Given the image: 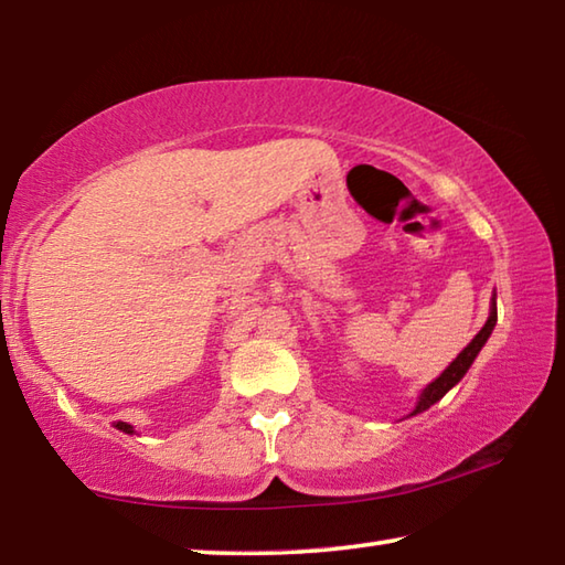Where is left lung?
Segmentation results:
<instances>
[{
	"mask_svg": "<svg viewBox=\"0 0 565 565\" xmlns=\"http://www.w3.org/2000/svg\"><path fill=\"white\" fill-rule=\"evenodd\" d=\"M495 319H499V313H495V296H493V306H491V317H489V321L483 323V329L476 333V337L471 339V343H468V347L451 361V366H448L441 376H438L436 381H431V384H428L424 391H420L418 404H416L414 411H411V416H416V414H420V411L431 408V406L436 404V401H441V398L448 394V391H451V388L458 384V381H461V379L466 376V371L471 369V363H473V359L478 356V351H481L483 343L489 341L491 331H493V327H495Z\"/></svg>",
	"mask_w": 565,
	"mask_h": 565,
	"instance_id": "8db88e82",
	"label": "left lung"
}]
</instances>
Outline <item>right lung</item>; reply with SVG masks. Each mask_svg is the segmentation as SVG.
<instances>
[{
    "instance_id": "add662e5",
    "label": "right lung",
    "mask_w": 565,
    "mask_h": 565,
    "mask_svg": "<svg viewBox=\"0 0 565 565\" xmlns=\"http://www.w3.org/2000/svg\"><path fill=\"white\" fill-rule=\"evenodd\" d=\"M119 428V431H124V434H134V426L131 424H124V420H117V424H114Z\"/></svg>"
}]
</instances>
